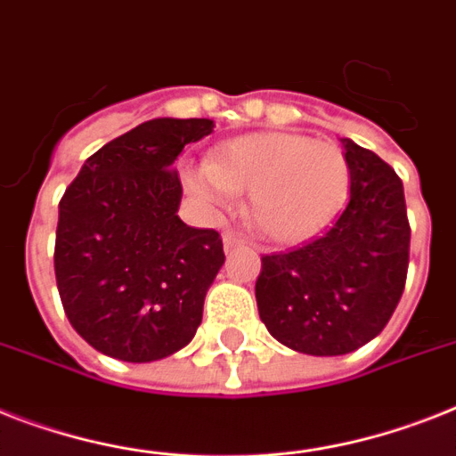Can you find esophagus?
<instances>
[{
  "instance_id": "obj_1",
  "label": "esophagus",
  "mask_w": 456,
  "mask_h": 456,
  "mask_svg": "<svg viewBox=\"0 0 456 456\" xmlns=\"http://www.w3.org/2000/svg\"><path fill=\"white\" fill-rule=\"evenodd\" d=\"M222 243H224V250H232V248L240 246L243 239H240L239 234H234V232H224V234H222Z\"/></svg>"
}]
</instances>
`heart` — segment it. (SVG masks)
<instances>
[{
  "instance_id": "1",
  "label": "heart",
  "mask_w": 456,
  "mask_h": 456,
  "mask_svg": "<svg viewBox=\"0 0 456 456\" xmlns=\"http://www.w3.org/2000/svg\"><path fill=\"white\" fill-rule=\"evenodd\" d=\"M187 190L210 208L248 191V217L276 243L312 239L332 220L349 190V161L335 142L266 131L229 140L206 166H184Z\"/></svg>"
}]
</instances>
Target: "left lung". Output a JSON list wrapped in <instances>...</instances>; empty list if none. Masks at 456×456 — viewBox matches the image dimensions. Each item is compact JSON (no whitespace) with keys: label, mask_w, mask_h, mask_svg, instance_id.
I'll return each instance as SVG.
<instances>
[{"label":"left lung","mask_w":456,"mask_h":456,"mask_svg":"<svg viewBox=\"0 0 456 456\" xmlns=\"http://www.w3.org/2000/svg\"><path fill=\"white\" fill-rule=\"evenodd\" d=\"M349 203L330 229L290 253L265 255L255 283L273 339L309 356H342L375 339L405 288L410 222L401 177L342 138Z\"/></svg>","instance_id":"8db88e82"}]
</instances>
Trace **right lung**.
<instances>
[{
    "instance_id": "1",
    "label": "right lung",
    "mask_w": 456,
    "mask_h": 456,
    "mask_svg": "<svg viewBox=\"0 0 456 456\" xmlns=\"http://www.w3.org/2000/svg\"><path fill=\"white\" fill-rule=\"evenodd\" d=\"M210 119H151L86 159L58 206L55 283L69 323L94 349L151 362L191 342L224 265L216 229L187 227L173 168Z\"/></svg>"
}]
</instances>
